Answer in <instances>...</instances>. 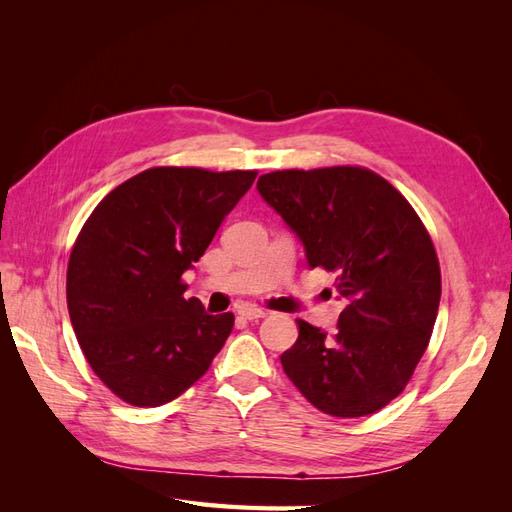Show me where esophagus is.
Returning a JSON list of instances; mask_svg holds the SVG:
<instances>
[{
    "instance_id": "esophagus-1",
    "label": "esophagus",
    "mask_w": 512,
    "mask_h": 512,
    "mask_svg": "<svg viewBox=\"0 0 512 512\" xmlns=\"http://www.w3.org/2000/svg\"><path fill=\"white\" fill-rule=\"evenodd\" d=\"M239 316L245 320H258V318H265L267 312L260 307H254V305H243V307H239Z\"/></svg>"
}]
</instances>
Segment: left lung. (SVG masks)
<instances>
[{
    "label": "left lung",
    "mask_w": 512,
    "mask_h": 512,
    "mask_svg": "<svg viewBox=\"0 0 512 512\" xmlns=\"http://www.w3.org/2000/svg\"><path fill=\"white\" fill-rule=\"evenodd\" d=\"M256 188L346 303L335 335L297 320V342L280 356L286 376L331 416L374 414L404 391L438 316L429 232L389 181L361 166L275 170Z\"/></svg>",
    "instance_id": "8db88e82"
}]
</instances>
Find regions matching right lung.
Masks as SVG:
<instances>
[{"instance_id":"add662e5","label":"right lung","mask_w":512,"mask_h":512,"mask_svg":"<svg viewBox=\"0 0 512 512\" xmlns=\"http://www.w3.org/2000/svg\"><path fill=\"white\" fill-rule=\"evenodd\" d=\"M256 170L158 166L89 215L68 262V312L87 363L126 404H168L205 376L235 316L185 299L194 269Z\"/></svg>"}]
</instances>
